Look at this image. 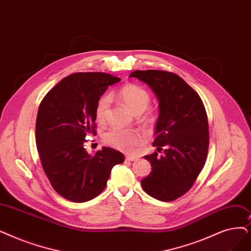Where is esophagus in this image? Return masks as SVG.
Wrapping results in <instances>:
<instances>
[{
	"mask_svg": "<svg viewBox=\"0 0 251 251\" xmlns=\"http://www.w3.org/2000/svg\"><path fill=\"white\" fill-rule=\"evenodd\" d=\"M138 158L137 157H135V156H126V160L127 161H135V160H137Z\"/></svg>",
	"mask_w": 251,
	"mask_h": 251,
	"instance_id": "esophagus-1",
	"label": "esophagus"
}]
</instances>
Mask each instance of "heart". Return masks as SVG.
<instances>
[{"label": "heart", "mask_w": 251, "mask_h": 251, "mask_svg": "<svg viewBox=\"0 0 251 251\" xmlns=\"http://www.w3.org/2000/svg\"><path fill=\"white\" fill-rule=\"evenodd\" d=\"M119 97L133 115H139L146 111L150 103V94L147 90L135 84H127L119 91ZM111 104V96L102 95L96 103L95 116L100 122H103L108 107ZM103 141L107 146H111L119 151L131 152L136 150L145 141L144 135L135 130L121 128H111L103 135Z\"/></svg>", "instance_id": "b5f03b06"}]
</instances>
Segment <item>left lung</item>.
I'll use <instances>...</instances> for the list:
<instances>
[{
	"instance_id": "left-lung-1",
	"label": "left lung",
	"mask_w": 251,
	"mask_h": 251,
	"mask_svg": "<svg viewBox=\"0 0 251 251\" xmlns=\"http://www.w3.org/2000/svg\"><path fill=\"white\" fill-rule=\"evenodd\" d=\"M129 77L150 86L159 101L152 146L163 154L145 156L151 171L141 179V187L152 198L173 201L192 188L206 162L209 131L204 104L198 93L173 73L134 71Z\"/></svg>"
}]
</instances>
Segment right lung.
Instances as JSON below:
<instances>
[{
    "label": "right lung",
    "mask_w": 251,
    "mask_h": 251,
    "mask_svg": "<svg viewBox=\"0 0 251 251\" xmlns=\"http://www.w3.org/2000/svg\"><path fill=\"white\" fill-rule=\"evenodd\" d=\"M121 81L104 73H75L62 79L41 101L36 143L43 169L63 198L82 203L105 188L112 168L125 157L103 147L87 152L86 137L95 134V107L108 86Z\"/></svg>",
    "instance_id": "obj_1"
}]
</instances>
